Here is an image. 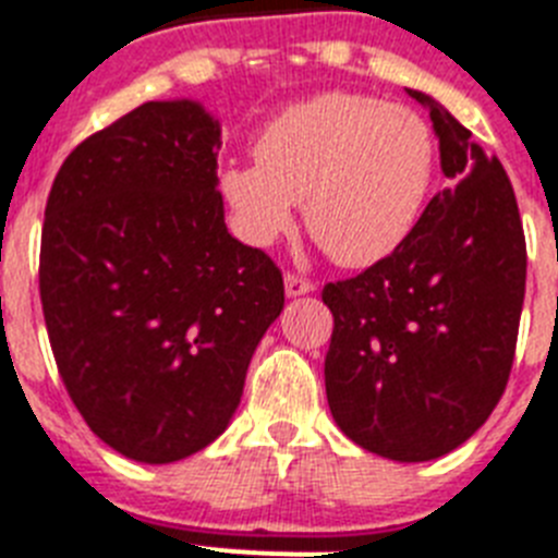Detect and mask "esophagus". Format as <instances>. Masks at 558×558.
<instances>
[{"instance_id":"1","label":"esophagus","mask_w":558,"mask_h":558,"mask_svg":"<svg viewBox=\"0 0 558 558\" xmlns=\"http://www.w3.org/2000/svg\"><path fill=\"white\" fill-rule=\"evenodd\" d=\"M283 283H287L289 298H301V294L315 292V283L308 278H301V275H294V271H287V275H283Z\"/></svg>"}]
</instances>
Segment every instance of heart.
I'll list each match as a JSON object with an SVG mask.
<instances>
[{
    "mask_svg": "<svg viewBox=\"0 0 558 558\" xmlns=\"http://www.w3.org/2000/svg\"><path fill=\"white\" fill-rule=\"evenodd\" d=\"M437 178V138L411 107L323 93L287 107L255 138V161L218 172L235 229L269 246L306 227L343 266H372L409 241Z\"/></svg>",
    "mask_w": 558,
    "mask_h": 558,
    "instance_id": "heart-1",
    "label": "heart"
}]
</instances>
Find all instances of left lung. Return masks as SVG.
Masks as SVG:
<instances>
[{
    "mask_svg": "<svg viewBox=\"0 0 558 558\" xmlns=\"http://www.w3.org/2000/svg\"><path fill=\"white\" fill-rule=\"evenodd\" d=\"M442 172L400 250L323 287L335 329L326 397L360 448L437 460L490 416L508 386L525 301L527 250L517 195L496 156L425 93Z\"/></svg>",
    "mask_w": 558,
    "mask_h": 558,
    "instance_id": "8db88e82",
    "label": "left lung"
}]
</instances>
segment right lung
I'll return each instance as SVG.
<instances>
[{"label":"right lung","instance_id":"add662e5","mask_svg":"<svg viewBox=\"0 0 558 558\" xmlns=\"http://www.w3.org/2000/svg\"><path fill=\"white\" fill-rule=\"evenodd\" d=\"M221 128L147 101L84 138L45 207L39 294L70 400L128 460L163 465L229 425L283 308V275L227 232Z\"/></svg>","mask_w":558,"mask_h":558}]
</instances>
